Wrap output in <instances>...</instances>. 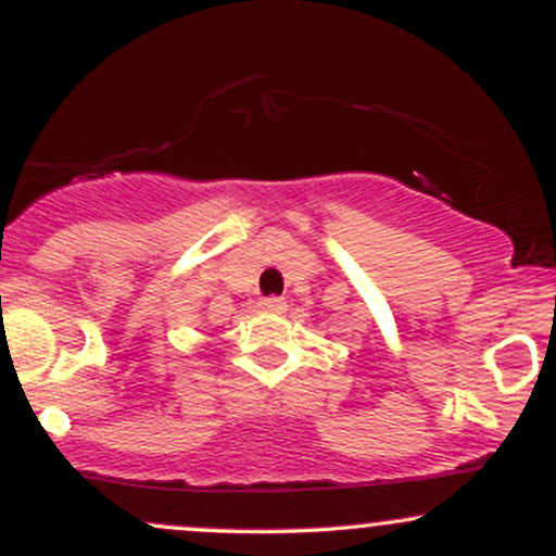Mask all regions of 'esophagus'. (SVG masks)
Segmentation results:
<instances>
[{"instance_id":"1","label":"esophagus","mask_w":556,"mask_h":556,"mask_svg":"<svg viewBox=\"0 0 556 556\" xmlns=\"http://www.w3.org/2000/svg\"><path fill=\"white\" fill-rule=\"evenodd\" d=\"M261 308L264 311H285V298H279V295H269V298H264L261 300Z\"/></svg>"}]
</instances>
